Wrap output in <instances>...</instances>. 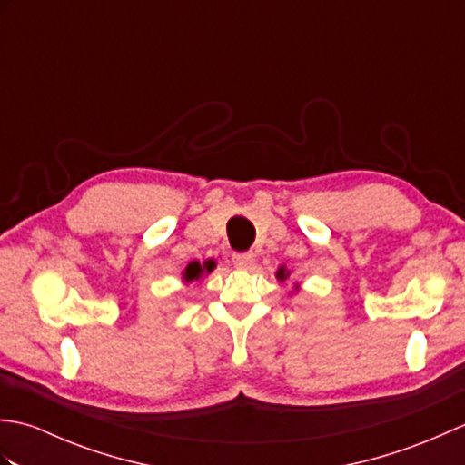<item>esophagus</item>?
Here are the masks:
<instances>
[{"instance_id": "34e87169", "label": "esophagus", "mask_w": 465, "mask_h": 465, "mask_svg": "<svg viewBox=\"0 0 465 465\" xmlns=\"http://www.w3.org/2000/svg\"><path fill=\"white\" fill-rule=\"evenodd\" d=\"M232 260H233L235 268L248 270L250 265L253 263V253H250V252H235V253L232 255Z\"/></svg>"}]
</instances>
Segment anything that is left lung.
Masks as SVG:
<instances>
[{"instance_id":"left-lung-1","label":"left lung","mask_w":465,"mask_h":465,"mask_svg":"<svg viewBox=\"0 0 465 465\" xmlns=\"http://www.w3.org/2000/svg\"><path fill=\"white\" fill-rule=\"evenodd\" d=\"M278 278H280V280H285V278H288V273H285V270H283V268L278 272Z\"/></svg>"}]
</instances>
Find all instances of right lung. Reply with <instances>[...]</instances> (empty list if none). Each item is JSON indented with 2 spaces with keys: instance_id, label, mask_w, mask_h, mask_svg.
Returning a JSON list of instances; mask_svg holds the SVG:
<instances>
[{
  "instance_id": "add662e5",
  "label": "right lung",
  "mask_w": 465,
  "mask_h": 465,
  "mask_svg": "<svg viewBox=\"0 0 465 465\" xmlns=\"http://www.w3.org/2000/svg\"><path fill=\"white\" fill-rule=\"evenodd\" d=\"M215 268V262H205L203 265L200 263V262H192L190 265H187L185 268V272H183V280L185 282H192V280H200L202 278V273H210L212 270Z\"/></svg>"
}]
</instances>
